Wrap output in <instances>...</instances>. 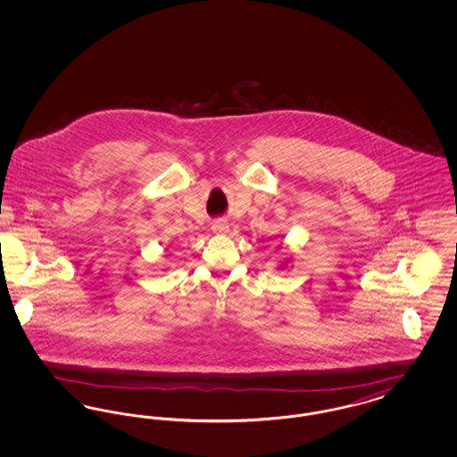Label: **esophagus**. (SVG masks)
Here are the masks:
<instances>
[{
	"label": "esophagus",
	"instance_id": "obj_1",
	"mask_svg": "<svg viewBox=\"0 0 457 457\" xmlns=\"http://www.w3.org/2000/svg\"><path fill=\"white\" fill-rule=\"evenodd\" d=\"M212 231H214L216 235H226V233L229 231V224H228V220H224V219H218V220H214V222H212Z\"/></svg>",
	"mask_w": 457,
	"mask_h": 457
}]
</instances>
